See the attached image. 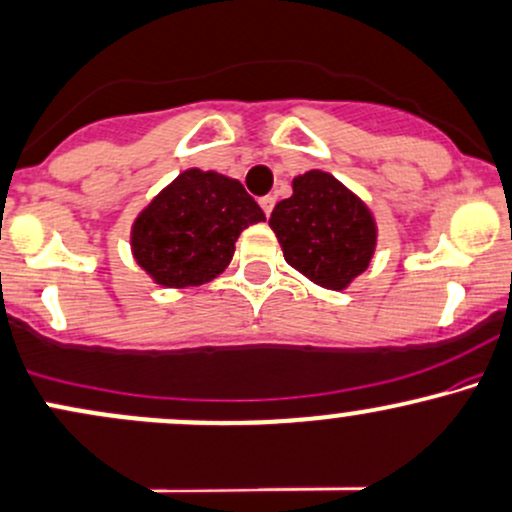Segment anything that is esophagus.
I'll use <instances>...</instances> for the list:
<instances>
[{"label":"esophagus","mask_w":512,"mask_h":512,"mask_svg":"<svg viewBox=\"0 0 512 512\" xmlns=\"http://www.w3.org/2000/svg\"><path fill=\"white\" fill-rule=\"evenodd\" d=\"M260 206H262V211H265V216H269V213H272V209H274V196H262L260 199Z\"/></svg>","instance_id":"34e87169"}]
</instances>
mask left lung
Here are the masks:
<instances>
[{
  "instance_id": "1",
  "label": "left lung",
  "mask_w": 512,
  "mask_h": 512,
  "mask_svg": "<svg viewBox=\"0 0 512 512\" xmlns=\"http://www.w3.org/2000/svg\"><path fill=\"white\" fill-rule=\"evenodd\" d=\"M294 194L274 206L269 228L284 260L325 289H347L372 262L376 221L369 206L333 174L311 170L291 182Z\"/></svg>"
}]
</instances>
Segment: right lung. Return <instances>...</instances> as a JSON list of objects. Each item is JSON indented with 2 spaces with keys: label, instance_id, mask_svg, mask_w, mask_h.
I'll list each match as a JSON object with an SVG mask.
<instances>
[{
  "label": "right lung",
  "instance_id": "1",
  "mask_svg": "<svg viewBox=\"0 0 512 512\" xmlns=\"http://www.w3.org/2000/svg\"><path fill=\"white\" fill-rule=\"evenodd\" d=\"M260 221L265 213L238 179L192 167L138 213L131 250L155 284L199 286L230 265L238 235Z\"/></svg>",
  "mask_w": 512,
  "mask_h": 512
}]
</instances>
